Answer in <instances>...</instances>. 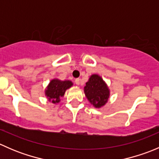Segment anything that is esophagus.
<instances>
[{"label":"esophagus","mask_w":159,"mask_h":159,"mask_svg":"<svg viewBox=\"0 0 159 159\" xmlns=\"http://www.w3.org/2000/svg\"><path fill=\"white\" fill-rule=\"evenodd\" d=\"M75 81V84H78V85H79V84H80V79H79V78H76Z\"/></svg>","instance_id":"obj_1"}]
</instances>
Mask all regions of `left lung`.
<instances>
[{
    "mask_svg": "<svg viewBox=\"0 0 159 159\" xmlns=\"http://www.w3.org/2000/svg\"><path fill=\"white\" fill-rule=\"evenodd\" d=\"M84 89L88 100L95 108H101L108 102L109 90L99 75H91Z\"/></svg>",
    "mask_w": 159,
    "mask_h": 159,
    "instance_id": "obj_1",
    "label": "left lung"
}]
</instances>
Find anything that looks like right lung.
<instances>
[{"mask_svg": "<svg viewBox=\"0 0 159 159\" xmlns=\"http://www.w3.org/2000/svg\"><path fill=\"white\" fill-rule=\"evenodd\" d=\"M73 85L70 81H61L58 79L51 80L45 91V94L52 103H58L61 97L64 96L65 91Z\"/></svg>", "mask_w": 159, "mask_h": 159, "instance_id": "1", "label": "right lung"}]
</instances>
